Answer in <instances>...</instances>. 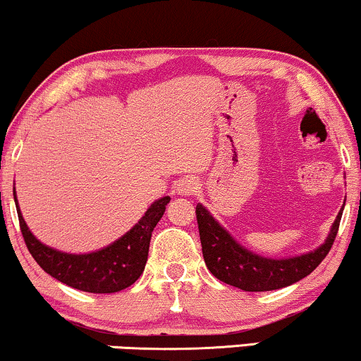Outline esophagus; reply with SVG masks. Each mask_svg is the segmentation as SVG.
I'll return each mask as SVG.
<instances>
[{"instance_id":"34e87169","label":"esophagus","mask_w":361,"mask_h":361,"mask_svg":"<svg viewBox=\"0 0 361 361\" xmlns=\"http://www.w3.org/2000/svg\"><path fill=\"white\" fill-rule=\"evenodd\" d=\"M176 193L181 195V196H190V195H195L196 191H198V183H196V180H193L191 176H186L183 180H180L176 183Z\"/></svg>"}]
</instances>
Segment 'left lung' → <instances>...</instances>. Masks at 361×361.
I'll use <instances>...</instances> for the list:
<instances>
[{
    "mask_svg": "<svg viewBox=\"0 0 361 361\" xmlns=\"http://www.w3.org/2000/svg\"><path fill=\"white\" fill-rule=\"evenodd\" d=\"M341 213L343 208L340 209L322 246L300 257L278 259L262 257L246 250L214 220L213 214L203 204L198 203L196 220H198L204 263L214 278L240 290L271 291L285 288L308 276L325 259L338 233Z\"/></svg>",
    "mask_w": 361,
    "mask_h": 361,
    "instance_id": "1",
    "label": "left lung"
}]
</instances>
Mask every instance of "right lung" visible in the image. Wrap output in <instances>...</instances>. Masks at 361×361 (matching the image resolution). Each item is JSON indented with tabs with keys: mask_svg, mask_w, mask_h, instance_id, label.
Segmentation results:
<instances>
[{
	"mask_svg": "<svg viewBox=\"0 0 361 361\" xmlns=\"http://www.w3.org/2000/svg\"><path fill=\"white\" fill-rule=\"evenodd\" d=\"M13 195L23 238L31 257L58 281L88 293H116L138 280L147 264L149 240L154 226L161 220L166 204L171 200L170 196L157 200L141 216V220L111 245L93 253L71 255L43 245L31 233L18 207L16 191H13Z\"/></svg>",
	"mask_w": 361,
	"mask_h": 361,
	"instance_id": "right-lung-1",
	"label": "right lung"
}]
</instances>
